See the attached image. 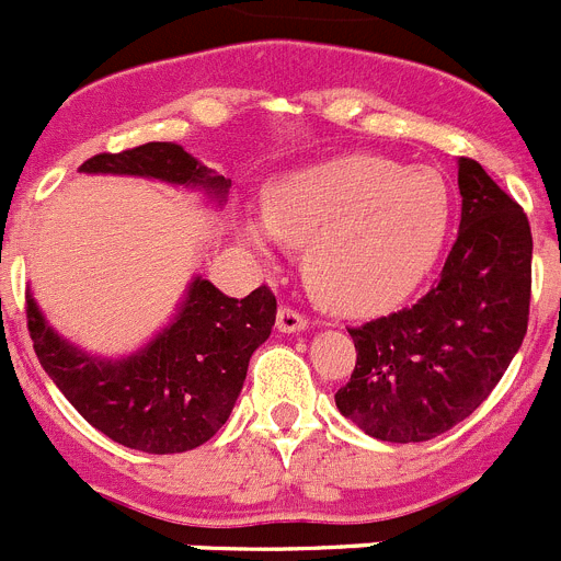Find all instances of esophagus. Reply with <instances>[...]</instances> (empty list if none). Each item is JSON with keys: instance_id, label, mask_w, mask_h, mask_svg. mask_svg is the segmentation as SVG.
Masks as SVG:
<instances>
[{"instance_id": "obj_1", "label": "esophagus", "mask_w": 561, "mask_h": 561, "mask_svg": "<svg viewBox=\"0 0 561 561\" xmlns=\"http://www.w3.org/2000/svg\"><path fill=\"white\" fill-rule=\"evenodd\" d=\"M276 330L287 332V335H290V332H301L307 330V318L301 316V312L290 310V307H282V310L276 312Z\"/></svg>"}]
</instances>
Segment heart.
Segmentation results:
<instances>
[{
    "label": "heart",
    "mask_w": 561,
    "mask_h": 561,
    "mask_svg": "<svg viewBox=\"0 0 561 561\" xmlns=\"http://www.w3.org/2000/svg\"><path fill=\"white\" fill-rule=\"evenodd\" d=\"M450 190L436 170L382 156H343L293 170L262 193V220H243L245 243L268 234L305 250V279L321 305L346 316L405 301L442 256Z\"/></svg>",
    "instance_id": "heart-1"
}]
</instances>
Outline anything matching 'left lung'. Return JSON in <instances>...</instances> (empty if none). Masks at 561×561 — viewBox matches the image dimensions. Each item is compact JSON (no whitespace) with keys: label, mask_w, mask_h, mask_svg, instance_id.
<instances>
[{"label":"left lung","mask_w":561,"mask_h":561,"mask_svg":"<svg viewBox=\"0 0 561 561\" xmlns=\"http://www.w3.org/2000/svg\"><path fill=\"white\" fill-rule=\"evenodd\" d=\"M461 226L436 287L350 330L335 405L380 442H431L476 411L517 355L531 305V226L476 159H458Z\"/></svg>","instance_id":"8db88e82"}]
</instances>
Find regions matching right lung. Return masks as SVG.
Instances as JSON below:
<instances>
[{"label":"right lung","mask_w":561,"mask_h":561,"mask_svg":"<svg viewBox=\"0 0 561 561\" xmlns=\"http://www.w3.org/2000/svg\"><path fill=\"white\" fill-rule=\"evenodd\" d=\"M80 170L159 179L201 190L218 204L231 186L173 142L98 153ZM274 321L276 296L265 285L245 299H229L195 276L173 321L148 346L105 360L64 341L27 293V330L49 380L111 442L153 456L195 450L226 425L251 355L268 341Z\"/></svg>","instance_id":"1"}]
</instances>
